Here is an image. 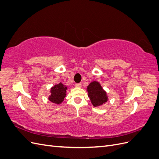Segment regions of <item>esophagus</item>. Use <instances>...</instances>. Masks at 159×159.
Instances as JSON below:
<instances>
[{
	"label": "esophagus",
	"instance_id": "obj_1",
	"mask_svg": "<svg viewBox=\"0 0 159 159\" xmlns=\"http://www.w3.org/2000/svg\"><path fill=\"white\" fill-rule=\"evenodd\" d=\"M74 86H75V88H81V84H80V83H79V84H75L74 85Z\"/></svg>",
	"mask_w": 159,
	"mask_h": 159
}]
</instances>
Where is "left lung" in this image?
Masks as SVG:
<instances>
[{
  "label": "left lung",
  "mask_w": 159,
  "mask_h": 159,
  "mask_svg": "<svg viewBox=\"0 0 159 159\" xmlns=\"http://www.w3.org/2000/svg\"><path fill=\"white\" fill-rule=\"evenodd\" d=\"M88 97L94 107H98L107 102V95L98 81H93L88 86Z\"/></svg>",
  "instance_id": "left-lung-1"
}]
</instances>
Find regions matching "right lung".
Returning a JSON list of instances; mask_svg holds the SVG:
<instances>
[{
	"instance_id": "add662e5",
	"label": "right lung",
	"mask_w": 159,
	"mask_h": 159,
	"mask_svg": "<svg viewBox=\"0 0 159 159\" xmlns=\"http://www.w3.org/2000/svg\"><path fill=\"white\" fill-rule=\"evenodd\" d=\"M66 86L61 83L55 85L51 88V95L49 97V100L54 103L60 104L66 97Z\"/></svg>"
}]
</instances>
